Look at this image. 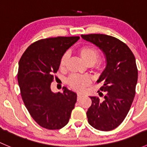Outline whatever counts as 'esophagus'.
<instances>
[{
  "label": "esophagus",
  "instance_id": "obj_1",
  "mask_svg": "<svg viewBox=\"0 0 147 147\" xmlns=\"http://www.w3.org/2000/svg\"><path fill=\"white\" fill-rule=\"evenodd\" d=\"M81 96H82V94H81V93H80V92L78 93V100L80 98Z\"/></svg>",
  "mask_w": 147,
  "mask_h": 147
}]
</instances>
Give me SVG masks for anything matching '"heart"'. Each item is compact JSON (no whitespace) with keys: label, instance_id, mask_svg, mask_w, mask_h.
<instances>
[{"label":"heart","instance_id":"b5f03b06","mask_svg":"<svg viewBox=\"0 0 147 147\" xmlns=\"http://www.w3.org/2000/svg\"><path fill=\"white\" fill-rule=\"evenodd\" d=\"M78 53L86 64L94 65L97 70H102L105 67V63L97 62L100 57V53L96 47L91 45H84L78 49ZM67 60V55L62 56L60 62V67H64ZM89 78L84 75H72L67 79V83L72 89L75 90H82L89 84Z\"/></svg>","mask_w":147,"mask_h":147}]
</instances>
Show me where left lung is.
<instances>
[{"label":"left lung","instance_id":"1","mask_svg":"<svg viewBox=\"0 0 147 147\" xmlns=\"http://www.w3.org/2000/svg\"><path fill=\"white\" fill-rule=\"evenodd\" d=\"M81 36L102 50L107 61L106 67L97 81L102 84L98 92L104 99L90 97L92 105L87 112L88 122L96 129L110 131L124 121L134 100L138 79L135 57L129 47L115 37L104 34ZM100 91L105 93V96Z\"/></svg>","mask_w":147,"mask_h":147}]
</instances>
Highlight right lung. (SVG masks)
Returning a JSON list of instances; mask_svg holds the SVG:
<instances>
[{"mask_svg": "<svg viewBox=\"0 0 147 147\" xmlns=\"http://www.w3.org/2000/svg\"><path fill=\"white\" fill-rule=\"evenodd\" d=\"M80 37L41 39L26 49L19 61L18 81L22 99L30 115L40 126L60 129L69 121L77 94L63 87L54 93L50 85L62 56Z\"/></svg>", "mask_w": 147, "mask_h": 147, "instance_id": "1", "label": "right lung"}]
</instances>
